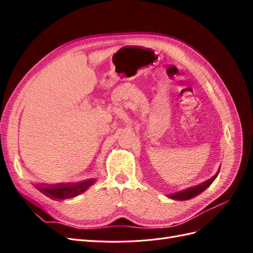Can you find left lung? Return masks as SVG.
<instances>
[{
    "label": "left lung",
    "instance_id": "1",
    "mask_svg": "<svg viewBox=\"0 0 253 253\" xmlns=\"http://www.w3.org/2000/svg\"><path fill=\"white\" fill-rule=\"evenodd\" d=\"M217 174H218V173H216L215 175H214L212 178H210V179H208V180H206L205 182L201 183V185L192 187V188H189V189H187V190H182V191H180V192H178V193H175V194L170 195L169 197L173 198V200H178V201H187V200H190V198H192V197L198 195L200 193H202L204 190H206L207 188H208V187L211 185V183L213 182V180L216 178Z\"/></svg>",
    "mask_w": 253,
    "mask_h": 253
}]
</instances>
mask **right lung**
Returning a JSON list of instances; mask_svg holds the SVG:
<instances>
[{"instance_id": "1", "label": "right lung", "mask_w": 253, "mask_h": 253, "mask_svg": "<svg viewBox=\"0 0 253 253\" xmlns=\"http://www.w3.org/2000/svg\"><path fill=\"white\" fill-rule=\"evenodd\" d=\"M95 179H88L79 183H73V185L71 183V185H55L47 188H37L40 191H43L44 194H46L51 198H56V200H66V198H71L81 194L90 185H93Z\"/></svg>"}]
</instances>
